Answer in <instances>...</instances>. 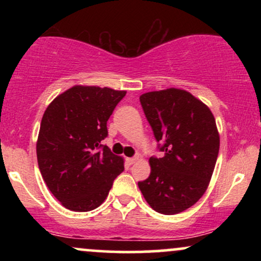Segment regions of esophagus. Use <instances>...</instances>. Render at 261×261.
Listing matches in <instances>:
<instances>
[{
	"label": "esophagus",
	"mask_w": 261,
	"mask_h": 261,
	"mask_svg": "<svg viewBox=\"0 0 261 261\" xmlns=\"http://www.w3.org/2000/svg\"><path fill=\"white\" fill-rule=\"evenodd\" d=\"M136 161H137V157H131V158H127V160H126L128 164H134Z\"/></svg>",
	"instance_id": "1"
}]
</instances>
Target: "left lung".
Returning <instances> with one entry per match:
<instances>
[{
	"mask_svg": "<svg viewBox=\"0 0 261 261\" xmlns=\"http://www.w3.org/2000/svg\"><path fill=\"white\" fill-rule=\"evenodd\" d=\"M140 101L163 155L149 158L151 174L139 188L154 211L179 214L199 201L211 180L220 149L216 121L181 89L145 93Z\"/></svg>",
	"mask_w": 261,
	"mask_h": 261,
	"instance_id": "8db88e82",
	"label": "left lung"
}]
</instances>
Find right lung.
Wrapping results in <instances>:
<instances>
[{
    "mask_svg": "<svg viewBox=\"0 0 261 261\" xmlns=\"http://www.w3.org/2000/svg\"><path fill=\"white\" fill-rule=\"evenodd\" d=\"M125 91L74 86L45 110L37 142L44 181L66 208L87 212L107 199L124 161L101 145Z\"/></svg>",
    "mask_w": 261,
    "mask_h": 261,
    "instance_id": "obj_1",
    "label": "right lung"
}]
</instances>
